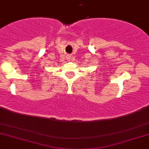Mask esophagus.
Wrapping results in <instances>:
<instances>
[{"instance_id": "obj_1", "label": "esophagus", "mask_w": 149, "mask_h": 149, "mask_svg": "<svg viewBox=\"0 0 149 149\" xmlns=\"http://www.w3.org/2000/svg\"><path fill=\"white\" fill-rule=\"evenodd\" d=\"M67 59H70V56H67Z\"/></svg>"}]
</instances>
